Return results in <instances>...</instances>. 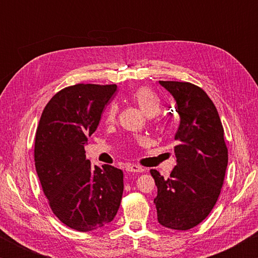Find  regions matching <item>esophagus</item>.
I'll return each instance as SVG.
<instances>
[{
    "mask_svg": "<svg viewBox=\"0 0 258 258\" xmlns=\"http://www.w3.org/2000/svg\"><path fill=\"white\" fill-rule=\"evenodd\" d=\"M126 171L131 173H143L145 172V168H142L141 166L138 165H130L127 166V168H126Z\"/></svg>",
    "mask_w": 258,
    "mask_h": 258,
    "instance_id": "34e87169",
    "label": "esophagus"
}]
</instances>
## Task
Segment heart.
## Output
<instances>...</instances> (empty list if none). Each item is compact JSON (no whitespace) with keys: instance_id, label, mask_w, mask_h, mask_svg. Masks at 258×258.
Here are the masks:
<instances>
[{"instance_id":"obj_1","label":"heart","mask_w":258,"mask_h":258,"mask_svg":"<svg viewBox=\"0 0 258 258\" xmlns=\"http://www.w3.org/2000/svg\"><path fill=\"white\" fill-rule=\"evenodd\" d=\"M131 100L137 104V106L141 109V110L146 113L147 116L150 117L151 123H156L155 117L158 115L161 110V101L158 98L154 91L150 90L149 87H139L134 91V92L131 94ZM117 112H118V107L116 104H111L110 107L108 108L106 118L107 121H113L116 119ZM139 143H142L143 140L139 139Z\"/></svg>"}]
</instances>
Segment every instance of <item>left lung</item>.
I'll return each mask as SVG.
<instances>
[{
    "label": "left lung",
    "mask_w": 258,
    "mask_h": 258,
    "mask_svg": "<svg viewBox=\"0 0 258 258\" xmlns=\"http://www.w3.org/2000/svg\"><path fill=\"white\" fill-rule=\"evenodd\" d=\"M176 101L180 126L174 140L176 166L168 178L156 169L155 198L159 223L173 230H189L206 218L223 185L228 147L217 109L207 93L189 82L159 81Z\"/></svg>",
    "instance_id": "obj_1"
}]
</instances>
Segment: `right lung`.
<instances>
[{"instance_id":"right-lung-1","label":"right lung","mask_w":258,"mask_h":258,"mask_svg":"<svg viewBox=\"0 0 258 258\" xmlns=\"http://www.w3.org/2000/svg\"><path fill=\"white\" fill-rule=\"evenodd\" d=\"M116 89L84 83L64 87L47 102L35 135V167L51 211L81 232L111 222L123 196V171L93 168L84 150Z\"/></svg>"}]
</instances>
